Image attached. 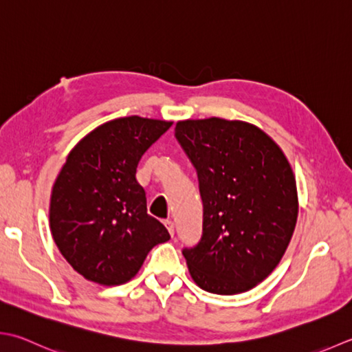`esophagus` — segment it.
<instances>
[{"mask_svg":"<svg viewBox=\"0 0 352 352\" xmlns=\"http://www.w3.org/2000/svg\"><path fill=\"white\" fill-rule=\"evenodd\" d=\"M164 226H166V229L169 230L170 236H174V230H175V224H174V221H170V219H166V221H164Z\"/></svg>","mask_w":352,"mask_h":352,"instance_id":"34e87169","label":"esophagus"}]
</instances>
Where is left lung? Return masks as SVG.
I'll use <instances>...</instances> for the list:
<instances>
[{"label":"left lung","mask_w":352,"mask_h":352,"mask_svg":"<svg viewBox=\"0 0 352 352\" xmlns=\"http://www.w3.org/2000/svg\"><path fill=\"white\" fill-rule=\"evenodd\" d=\"M175 139L203 201L201 239L183 249L190 276L209 293L250 290L276 268L298 221L290 163L264 131L241 120H183Z\"/></svg>","instance_id":"left-lung-1"}]
</instances>
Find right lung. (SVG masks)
<instances>
[{
    "label": "right lung",
    "instance_id": "1",
    "mask_svg": "<svg viewBox=\"0 0 352 352\" xmlns=\"http://www.w3.org/2000/svg\"><path fill=\"white\" fill-rule=\"evenodd\" d=\"M172 122L129 116L103 123L67 157L50 198V229L62 256L85 279H133L169 233L148 215L137 164Z\"/></svg>",
    "mask_w": 352,
    "mask_h": 352
}]
</instances>
